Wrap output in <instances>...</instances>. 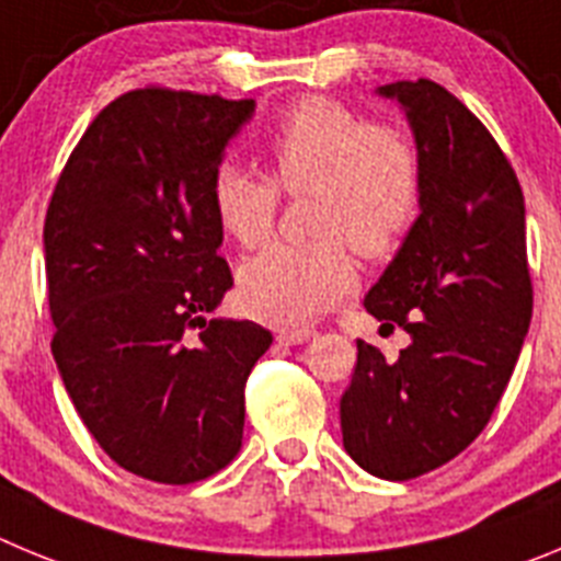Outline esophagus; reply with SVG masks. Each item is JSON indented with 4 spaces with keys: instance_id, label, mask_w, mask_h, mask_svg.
Returning <instances> with one entry per match:
<instances>
[{
    "instance_id": "obj_1",
    "label": "esophagus",
    "mask_w": 561,
    "mask_h": 561,
    "mask_svg": "<svg viewBox=\"0 0 561 561\" xmlns=\"http://www.w3.org/2000/svg\"><path fill=\"white\" fill-rule=\"evenodd\" d=\"M310 337H316V330H282V332H276V343H279V346H299V343H307Z\"/></svg>"
}]
</instances>
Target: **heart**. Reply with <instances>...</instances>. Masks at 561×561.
<instances>
[{"instance_id": "obj_1", "label": "heart", "mask_w": 561, "mask_h": 561, "mask_svg": "<svg viewBox=\"0 0 561 561\" xmlns=\"http://www.w3.org/2000/svg\"><path fill=\"white\" fill-rule=\"evenodd\" d=\"M268 179L224 164L211 209L240 245L271 234L279 193L310 198L307 243H276L240 268V301L260 321L301 327L355 285V262L386 256L405 240L422 204V159L405 134L371 125L330 98H305L274 123L265 142Z\"/></svg>"}]
</instances>
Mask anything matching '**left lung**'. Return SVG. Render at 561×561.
<instances>
[{"label": "left lung", "instance_id": "8db88e82", "mask_svg": "<svg viewBox=\"0 0 561 561\" xmlns=\"http://www.w3.org/2000/svg\"><path fill=\"white\" fill-rule=\"evenodd\" d=\"M405 108L422 159L419 218L366 296L411 335L397 360L357 341L341 397L343 447L366 472L411 481L481 436L534 310L526 204L486 125L427 78L377 89Z\"/></svg>", "mask_w": 561, "mask_h": 561}]
</instances>
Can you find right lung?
<instances>
[{"mask_svg": "<svg viewBox=\"0 0 561 561\" xmlns=\"http://www.w3.org/2000/svg\"><path fill=\"white\" fill-rule=\"evenodd\" d=\"M254 100L145 85L100 111L44 220L53 355L111 461L170 486L240 453L254 321L206 312L234 285L211 179Z\"/></svg>", "mask_w": 561, "mask_h": 561, "instance_id": "1", "label": "right lung"}]
</instances>
